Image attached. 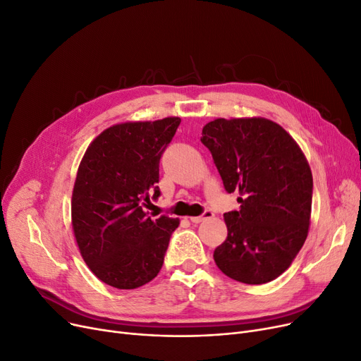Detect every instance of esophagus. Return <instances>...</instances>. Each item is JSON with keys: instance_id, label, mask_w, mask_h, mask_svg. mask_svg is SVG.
Here are the masks:
<instances>
[{"instance_id": "1", "label": "esophagus", "mask_w": 361, "mask_h": 361, "mask_svg": "<svg viewBox=\"0 0 361 361\" xmlns=\"http://www.w3.org/2000/svg\"><path fill=\"white\" fill-rule=\"evenodd\" d=\"M214 215V212L212 211H209V209H207L205 212H203L202 215H199V216H190V221L192 223H200V221H203V219H208V218H211Z\"/></svg>"}]
</instances>
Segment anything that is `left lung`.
<instances>
[{
    "instance_id": "left-lung-1",
    "label": "left lung",
    "mask_w": 361,
    "mask_h": 361,
    "mask_svg": "<svg viewBox=\"0 0 361 361\" xmlns=\"http://www.w3.org/2000/svg\"><path fill=\"white\" fill-rule=\"evenodd\" d=\"M200 142L212 154L239 211L224 214L227 239L214 250L226 276L262 285L289 269L310 227L312 176L295 140L264 118L215 119Z\"/></svg>"
}]
</instances>
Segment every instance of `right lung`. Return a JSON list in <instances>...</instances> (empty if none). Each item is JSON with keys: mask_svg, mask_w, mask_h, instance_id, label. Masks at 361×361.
<instances>
[{"mask_svg": "<svg viewBox=\"0 0 361 361\" xmlns=\"http://www.w3.org/2000/svg\"><path fill=\"white\" fill-rule=\"evenodd\" d=\"M181 119L127 122L87 149L72 195V227L90 270L106 285L135 289L162 269L178 218L147 216L161 196L159 162Z\"/></svg>", "mask_w": 361, "mask_h": 361, "instance_id": "1", "label": "right lung"}]
</instances>
